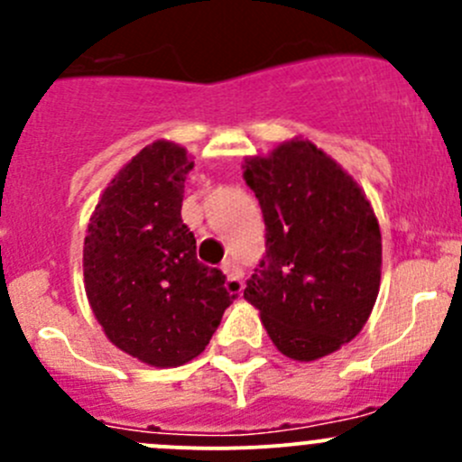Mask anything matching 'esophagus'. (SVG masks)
Listing matches in <instances>:
<instances>
[{
	"instance_id": "1",
	"label": "esophagus",
	"mask_w": 462,
	"mask_h": 462,
	"mask_svg": "<svg viewBox=\"0 0 462 462\" xmlns=\"http://www.w3.org/2000/svg\"><path fill=\"white\" fill-rule=\"evenodd\" d=\"M221 270L226 273L227 288H230V292H241V288H244V282H241L239 265H236L235 261H226V263L221 265Z\"/></svg>"
}]
</instances>
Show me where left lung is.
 Instances as JSON below:
<instances>
[{"label":"left lung","mask_w":462,"mask_h":462,"mask_svg":"<svg viewBox=\"0 0 462 462\" xmlns=\"http://www.w3.org/2000/svg\"><path fill=\"white\" fill-rule=\"evenodd\" d=\"M244 179L265 221V257L244 297L283 356H330L365 328L380 292L374 208L339 162L301 136L245 158Z\"/></svg>","instance_id":"obj_1"}]
</instances>
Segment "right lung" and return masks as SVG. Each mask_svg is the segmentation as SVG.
<instances>
[{"instance_id": "add662e5", "label": "right lung", "mask_w": 462, "mask_h": 462, "mask_svg": "<svg viewBox=\"0 0 462 462\" xmlns=\"http://www.w3.org/2000/svg\"><path fill=\"white\" fill-rule=\"evenodd\" d=\"M192 167L171 141L143 147L102 192L82 250L87 300L106 339L158 369L201 356L235 300L226 274L197 259L180 218Z\"/></svg>"}]
</instances>
